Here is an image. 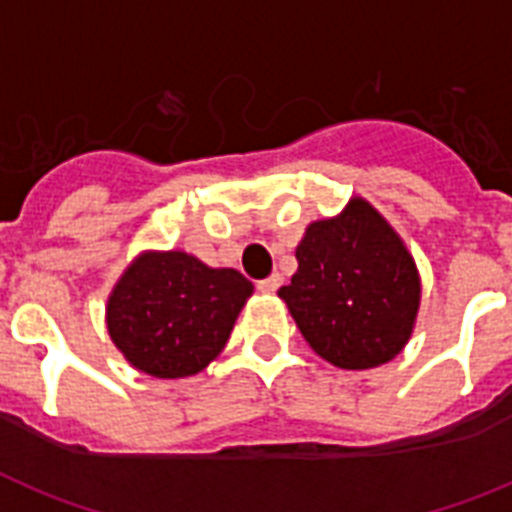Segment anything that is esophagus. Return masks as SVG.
<instances>
[{
    "instance_id": "1",
    "label": "esophagus",
    "mask_w": 512,
    "mask_h": 512,
    "mask_svg": "<svg viewBox=\"0 0 512 512\" xmlns=\"http://www.w3.org/2000/svg\"><path fill=\"white\" fill-rule=\"evenodd\" d=\"M281 283H283L281 273H273V276H270V278H265V281L257 283V289L263 291V294H276V291L281 289Z\"/></svg>"
}]
</instances>
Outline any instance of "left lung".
Here are the masks:
<instances>
[{"instance_id": "1", "label": "left lung", "mask_w": 512, "mask_h": 512, "mask_svg": "<svg viewBox=\"0 0 512 512\" xmlns=\"http://www.w3.org/2000/svg\"><path fill=\"white\" fill-rule=\"evenodd\" d=\"M296 260L278 296L315 354L341 369H372L401 354L419 315L422 278L375 205L351 197L338 216L309 223Z\"/></svg>"}]
</instances>
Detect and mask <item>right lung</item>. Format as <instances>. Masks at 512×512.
Wrapping results in <instances>:
<instances>
[{
	"instance_id": "right-lung-1",
	"label": "right lung",
	"mask_w": 512,
	"mask_h": 512,
	"mask_svg": "<svg viewBox=\"0 0 512 512\" xmlns=\"http://www.w3.org/2000/svg\"><path fill=\"white\" fill-rule=\"evenodd\" d=\"M255 286L234 268H210L184 249H145L106 302V328L137 372L179 380L223 351Z\"/></svg>"
}]
</instances>
